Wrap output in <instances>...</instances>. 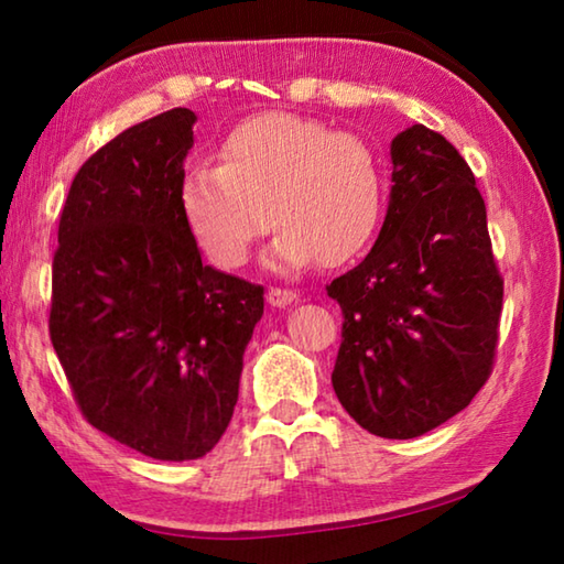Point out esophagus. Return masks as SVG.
I'll return each instance as SVG.
<instances>
[{
  "instance_id": "obj_1",
  "label": "esophagus",
  "mask_w": 564,
  "mask_h": 564,
  "mask_svg": "<svg viewBox=\"0 0 564 564\" xmlns=\"http://www.w3.org/2000/svg\"><path fill=\"white\" fill-rule=\"evenodd\" d=\"M265 301H269L273 308H285V305H291L295 301V293L289 289H271L265 293Z\"/></svg>"
}]
</instances>
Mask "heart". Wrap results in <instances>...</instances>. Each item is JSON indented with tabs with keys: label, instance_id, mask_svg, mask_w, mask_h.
I'll return each instance as SVG.
<instances>
[{
	"label": "heart",
	"instance_id": "heart-1",
	"mask_svg": "<svg viewBox=\"0 0 564 564\" xmlns=\"http://www.w3.org/2000/svg\"><path fill=\"white\" fill-rule=\"evenodd\" d=\"M184 221L208 259L238 269L265 226V263L338 265L373 238L386 204L380 159L356 133L295 113H261L226 133L218 166H191L178 188Z\"/></svg>",
	"mask_w": 564,
	"mask_h": 564
}]
</instances>
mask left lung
<instances>
[{"label": "left lung", "mask_w": 564, "mask_h": 564, "mask_svg": "<svg viewBox=\"0 0 564 564\" xmlns=\"http://www.w3.org/2000/svg\"><path fill=\"white\" fill-rule=\"evenodd\" d=\"M390 161L378 241L326 289L343 311L330 380L360 427L408 441L460 413L488 380L502 279L485 202L451 141L415 123Z\"/></svg>", "instance_id": "left-lung-1"}]
</instances>
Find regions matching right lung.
<instances>
[{
  "mask_svg": "<svg viewBox=\"0 0 564 564\" xmlns=\"http://www.w3.org/2000/svg\"><path fill=\"white\" fill-rule=\"evenodd\" d=\"M196 113L121 131L74 176L50 336L84 417L154 460H196L231 423L263 289L202 261L178 204Z\"/></svg>",
  "mask_w": 564,
  "mask_h": 564,
  "instance_id": "1",
  "label": "right lung"
}]
</instances>
